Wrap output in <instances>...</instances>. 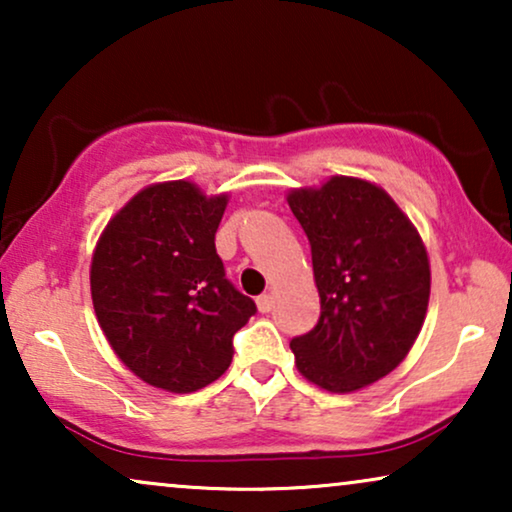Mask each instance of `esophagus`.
Instances as JSON below:
<instances>
[{
  "label": "esophagus",
  "mask_w": 512,
  "mask_h": 512,
  "mask_svg": "<svg viewBox=\"0 0 512 512\" xmlns=\"http://www.w3.org/2000/svg\"><path fill=\"white\" fill-rule=\"evenodd\" d=\"M256 305L261 312H270L272 307H275V298H272L270 293H263V296L256 298Z\"/></svg>",
  "instance_id": "esophagus-1"
}]
</instances>
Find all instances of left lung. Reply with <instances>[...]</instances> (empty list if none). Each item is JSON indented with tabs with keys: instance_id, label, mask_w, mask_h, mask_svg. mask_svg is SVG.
<instances>
[{
	"instance_id": "obj_1",
	"label": "left lung",
	"mask_w": 512,
	"mask_h": 512,
	"mask_svg": "<svg viewBox=\"0 0 512 512\" xmlns=\"http://www.w3.org/2000/svg\"><path fill=\"white\" fill-rule=\"evenodd\" d=\"M289 207L312 249L321 317L291 340L296 366L333 394L389 375L415 345L431 293L426 247L387 191L354 177L296 188Z\"/></svg>"
}]
</instances>
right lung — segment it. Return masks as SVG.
<instances>
[{
	"label": "right lung",
	"mask_w": 512,
	"mask_h": 512,
	"mask_svg": "<svg viewBox=\"0 0 512 512\" xmlns=\"http://www.w3.org/2000/svg\"><path fill=\"white\" fill-rule=\"evenodd\" d=\"M228 195L191 181L139 191L97 242L90 293L118 359L151 387L191 394L233 361L256 303L226 279L214 235Z\"/></svg>",
	"instance_id": "obj_1"
}]
</instances>
